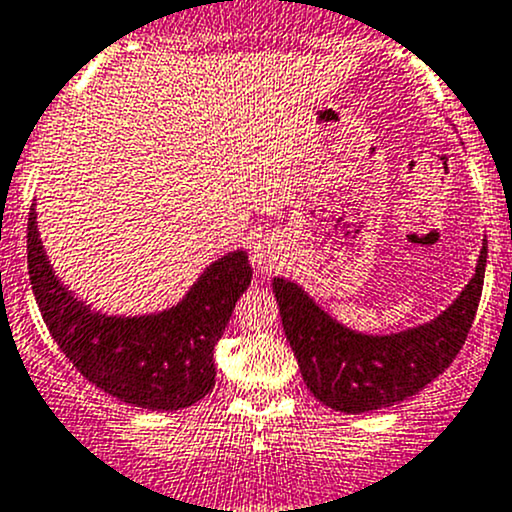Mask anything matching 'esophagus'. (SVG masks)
<instances>
[{"label":"esophagus","instance_id":"1","mask_svg":"<svg viewBox=\"0 0 512 512\" xmlns=\"http://www.w3.org/2000/svg\"><path fill=\"white\" fill-rule=\"evenodd\" d=\"M280 246L276 239H258V244L254 246V251H251V261H254V266L258 268L261 273H273L278 271L280 266Z\"/></svg>","mask_w":512,"mask_h":512}]
</instances>
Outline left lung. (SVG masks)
Returning a JSON list of instances; mask_svg holds the SVG:
<instances>
[{"mask_svg":"<svg viewBox=\"0 0 512 512\" xmlns=\"http://www.w3.org/2000/svg\"><path fill=\"white\" fill-rule=\"evenodd\" d=\"M486 256L483 241L474 278L442 315L381 337L344 327L315 305L298 283L273 278L285 337L310 393L327 408L349 415L390 408L420 393L449 368L466 342L481 300Z\"/></svg>","mask_w":512,"mask_h":512,"instance_id":"left-lung-1","label":"left lung"}]
</instances>
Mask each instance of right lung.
<instances>
[{"label":"right lung","mask_w":512,"mask_h":512,"mask_svg":"<svg viewBox=\"0 0 512 512\" xmlns=\"http://www.w3.org/2000/svg\"><path fill=\"white\" fill-rule=\"evenodd\" d=\"M29 278L48 332L82 376L146 410L190 408L214 386V344L251 285L246 251L214 261L183 300L144 317H114L80 302L56 278L29 212Z\"/></svg>","instance_id":"right-lung-1"}]
</instances>
